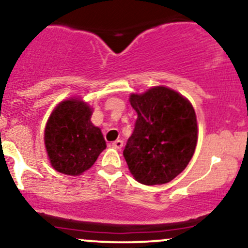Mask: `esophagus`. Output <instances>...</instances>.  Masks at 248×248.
<instances>
[{
	"label": "esophagus",
	"instance_id": "1",
	"mask_svg": "<svg viewBox=\"0 0 248 248\" xmlns=\"http://www.w3.org/2000/svg\"><path fill=\"white\" fill-rule=\"evenodd\" d=\"M110 146H112L113 148H115V149H121L122 146H124V141L115 140L114 142H112V143H110Z\"/></svg>",
	"mask_w": 248,
	"mask_h": 248
}]
</instances>
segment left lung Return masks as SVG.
Here are the masks:
<instances>
[{"label": "left lung", "instance_id": "8db88e82", "mask_svg": "<svg viewBox=\"0 0 248 248\" xmlns=\"http://www.w3.org/2000/svg\"><path fill=\"white\" fill-rule=\"evenodd\" d=\"M129 101L138 113L124 150L130 172L146 186L172 181L189 164L197 144V119L192 105L164 86L132 94Z\"/></svg>", "mask_w": 248, "mask_h": 248}]
</instances>
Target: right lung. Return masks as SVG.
Here are the masks:
<instances>
[{"label": "right lung", "instance_id": "1", "mask_svg": "<svg viewBox=\"0 0 248 248\" xmlns=\"http://www.w3.org/2000/svg\"><path fill=\"white\" fill-rule=\"evenodd\" d=\"M91 115L92 108L73 98L62 101L51 113L44 142L51 166L58 172L81 175L106 148L100 128L91 122Z\"/></svg>", "mask_w": 248, "mask_h": 248}]
</instances>
